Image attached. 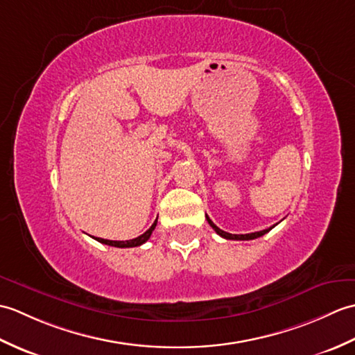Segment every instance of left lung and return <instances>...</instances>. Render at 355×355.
I'll return each instance as SVG.
<instances>
[{
	"label": "left lung",
	"mask_w": 355,
	"mask_h": 355,
	"mask_svg": "<svg viewBox=\"0 0 355 355\" xmlns=\"http://www.w3.org/2000/svg\"><path fill=\"white\" fill-rule=\"evenodd\" d=\"M207 218V223L210 224V227H212L218 235L220 236H223V238H225V239H235V241H248V239H254V238H259V236H262V235H266L267 232H270L271 229L275 227V225H271V227H268V229H266V230H261V232H254V233H245V235H232V233H227V232H224V230H221L220 227H216V225L212 223V220H210L209 216H206Z\"/></svg>",
	"instance_id": "obj_1"
}]
</instances>
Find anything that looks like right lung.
Returning a JSON list of instances; mask_svg holds the SVG:
<instances>
[{
	"mask_svg": "<svg viewBox=\"0 0 355 355\" xmlns=\"http://www.w3.org/2000/svg\"><path fill=\"white\" fill-rule=\"evenodd\" d=\"M157 225V220L154 221V224L150 225V227L143 233V235L134 238V239H130V241H110V239H103V238H94L96 241H99V243L102 244H107V245H111V247H119V248H125V247H139L141 244H145L146 241L150 238V233L154 232Z\"/></svg>",
	"mask_w": 355,
	"mask_h": 355,
	"instance_id": "right-lung-1",
	"label": "right lung"
}]
</instances>
